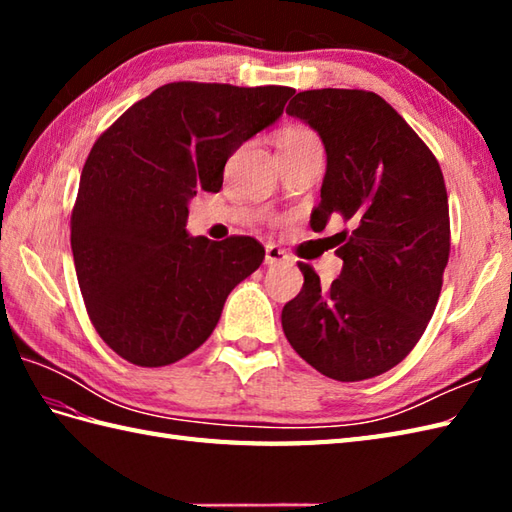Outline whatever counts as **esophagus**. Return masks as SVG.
<instances>
[{
    "mask_svg": "<svg viewBox=\"0 0 512 512\" xmlns=\"http://www.w3.org/2000/svg\"><path fill=\"white\" fill-rule=\"evenodd\" d=\"M288 255L284 248H279L277 244H266V264L268 266H275V264H284L288 262Z\"/></svg>",
    "mask_w": 512,
    "mask_h": 512,
    "instance_id": "esophagus-1",
    "label": "esophagus"
}]
</instances>
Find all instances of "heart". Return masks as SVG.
Instances as JSON below:
<instances>
[{
  "instance_id": "1",
  "label": "heart",
  "mask_w": 512,
  "mask_h": 512,
  "mask_svg": "<svg viewBox=\"0 0 512 512\" xmlns=\"http://www.w3.org/2000/svg\"><path fill=\"white\" fill-rule=\"evenodd\" d=\"M310 138H317L310 132V129L301 127V125H288L277 134V147L284 149V147H290V145L303 143V140H310Z\"/></svg>"
}]
</instances>
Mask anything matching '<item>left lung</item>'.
Instances as JSON below:
<instances>
[{"label":"left lung","instance_id":"left-lung-1","mask_svg":"<svg viewBox=\"0 0 512 512\" xmlns=\"http://www.w3.org/2000/svg\"><path fill=\"white\" fill-rule=\"evenodd\" d=\"M286 114L317 129L328 169L312 231L341 217L330 288L299 264L303 288L281 310L295 352L323 376L356 383L396 367L427 330L449 262L442 169L394 107L365 90H306Z\"/></svg>","mask_w":512,"mask_h":512}]
</instances>
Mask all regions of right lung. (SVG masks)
<instances>
[{"label": "right lung", "mask_w": 512, "mask_h": 512, "mask_svg": "<svg viewBox=\"0 0 512 512\" xmlns=\"http://www.w3.org/2000/svg\"><path fill=\"white\" fill-rule=\"evenodd\" d=\"M295 94L176 81L118 116L81 173L70 242L85 310L107 347L140 367L180 361L209 339L231 290L262 266L255 237L184 231L198 189H222L233 151Z\"/></svg>", "instance_id": "1"}]
</instances>
